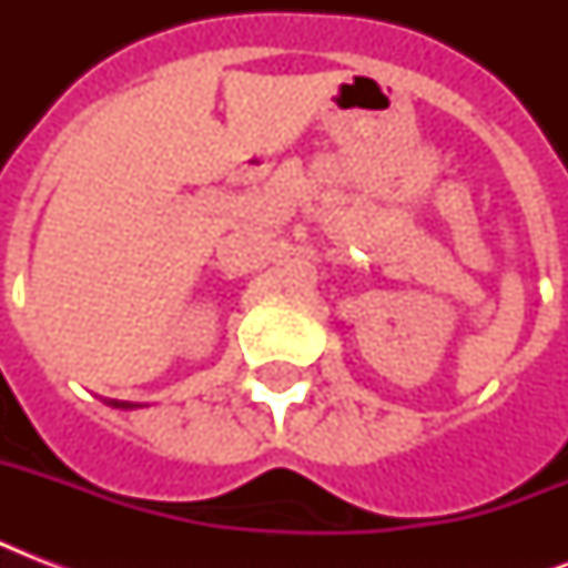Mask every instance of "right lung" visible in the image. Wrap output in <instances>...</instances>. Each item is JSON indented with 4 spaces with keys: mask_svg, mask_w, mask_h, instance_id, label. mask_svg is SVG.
<instances>
[{
    "mask_svg": "<svg viewBox=\"0 0 568 568\" xmlns=\"http://www.w3.org/2000/svg\"><path fill=\"white\" fill-rule=\"evenodd\" d=\"M111 406H120V409H132L135 404H126V400H109Z\"/></svg>",
    "mask_w": 568,
    "mask_h": 568,
    "instance_id": "1",
    "label": "right lung"
}]
</instances>
